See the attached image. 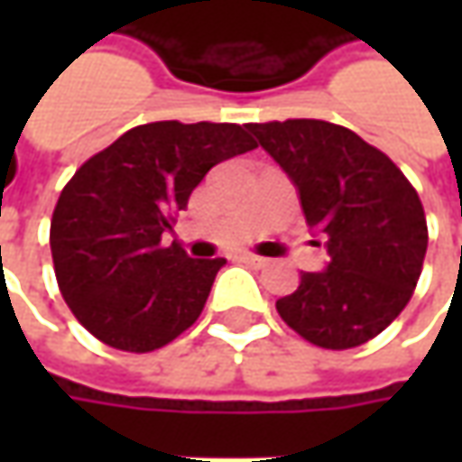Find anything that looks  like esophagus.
I'll return each instance as SVG.
<instances>
[{
  "label": "esophagus",
  "instance_id": "34e87169",
  "mask_svg": "<svg viewBox=\"0 0 462 462\" xmlns=\"http://www.w3.org/2000/svg\"><path fill=\"white\" fill-rule=\"evenodd\" d=\"M241 262H246V264H252V267H264L267 264V259L264 257H257V254H252V252H244V254H239Z\"/></svg>",
  "mask_w": 462,
  "mask_h": 462
}]
</instances>
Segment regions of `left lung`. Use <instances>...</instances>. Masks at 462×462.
<instances>
[{
  "label": "left lung",
  "mask_w": 462,
  "mask_h": 462,
  "mask_svg": "<svg viewBox=\"0 0 462 462\" xmlns=\"http://www.w3.org/2000/svg\"><path fill=\"white\" fill-rule=\"evenodd\" d=\"M246 128L291 177L328 254L321 273H300L277 313L310 345H365L406 309L421 275L427 218L417 189L385 153L342 125L298 117Z\"/></svg>",
  "instance_id": "8db88e82"
}]
</instances>
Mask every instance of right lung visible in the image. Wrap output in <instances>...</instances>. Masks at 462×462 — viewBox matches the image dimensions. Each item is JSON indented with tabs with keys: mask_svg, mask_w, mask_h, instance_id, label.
Here are the masks:
<instances>
[{
	"mask_svg": "<svg viewBox=\"0 0 462 462\" xmlns=\"http://www.w3.org/2000/svg\"><path fill=\"white\" fill-rule=\"evenodd\" d=\"M257 149L236 123H146L84 162L51 221L63 300L89 334L125 352H152L189 328L226 259L164 246L171 216L226 159Z\"/></svg>",
	"mask_w": 462,
	"mask_h": 462,
	"instance_id": "right-lung-1",
	"label": "right lung"
}]
</instances>
